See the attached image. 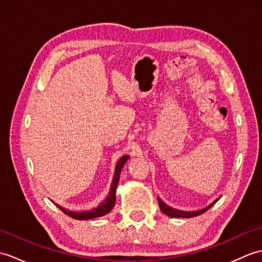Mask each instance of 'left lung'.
Instances as JSON below:
<instances>
[{
    "label": "left lung",
    "instance_id": "8db88e82",
    "mask_svg": "<svg viewBox=\"0 0 262 262\" xmlns=\"http://www.w3.org/2000/svg\"><path fill=\"white\" fill-rule=\"evenodd\" d=\"M217 200H219V199L214 200L213 203H211L210 205H208L207 207H205L204 209H200V210H197V211H189V213H188V211H182V210H178V209H174V208H171V207H169V206H166L160 198H158L160 208H161V210H162L165 215H168L170 217H182V219H189V217H194V216L202 215L203 213H205V211H207L211 207V206H213L217 202Z\"/></svg>",
    "mask_w": 262,
    "mask_h": 262
}]
</instances>
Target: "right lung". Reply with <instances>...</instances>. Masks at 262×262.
Listing matches in <instances>:
<instances>
[{"instance_id": "add662e5", "label": "right lung", "mask_w": 262, "mask_h": 262, "mask_svg": "<svg viewBox=\"0 0 262 262\" xmlns=\"http://www.w3.org/2000/svg\"><path fill=\"white\" fill-rule=\"evenodd\" d=\"M128 157L125 155V157H121L119 159L118 162H117L116 165V170H115V176H114V180H113V185H111L110 188V192L108 194V197L105 198L103 202L100 204L97 208H93L91 210H85V211H81V213H75V211H70L66 210L62 207H58L62 209L65 214H68L69 216H71L72 219L75 220H91V219H96V217H100L103 216L105 214H108L109 211L114 208L115 203H116V189H117V185H118L119 181V177H120V172L122 166L126 163Z\"/></svg>"}]
</instances>
